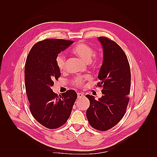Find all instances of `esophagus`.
<instances>
[{
  "label": "esophagus",
  "instance_id": "1",
  "mask_svg": "<svg viewBox=\"0 0 157 157\" xmlns=\"http://www.w3.org/2000/svg\"><path fill=\"white\" fill-rule=\"evenodd\" d=\"M84 97V94H82V93H78V98H82Z\"/></svg>",
  "mask_w": 157,
  "mask_h": 157
}]
</instances>
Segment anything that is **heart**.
<instances>
[{
	"instance_id": "1",
	"label": "heart",
	"mask_w": 157,
	"mask_h": 157,
	"mask_svg": "<svg viewBox=\"0 0 157 157\" xmlns=\"http://www.w3.org/2000/svg\"><path fill=\"white\" fill-rule=\"evenodd\" d=\"M73 54L78 56L86 63H91L92 57L94 55V51L90 46L84 43H78L71 50ZM98 62V59H94V63ZM56 63L59 69L61 71L65 70V57L63 55H59L56 58ZM89 78L88 76H78L72 80V84L77 87H82L84 85L85 79Z\"/></svg>"
}]
</instances>
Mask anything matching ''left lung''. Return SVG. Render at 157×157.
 I'll list each match as a JSON object with an SVG mask.
<instances>
[{
  "mask_svg": "<svg viewBox=\"0 0 157 157\" xmlns=\"http://www.w3.org/2000/svg\"><path fill=\"white\" fill-rule=\"evenodd\" d=\"M103 49V62L98 78L102 96L96 100L87 94L90 106L86 111L93 128L106 131L113 128L124 116L129 102L131 72L128 58L122 48L106 37L98 38Z\"/></svg>",
  "mask_w": 157,
  "mask_h": 157,
  "instance_id": "8db88e82",
  "label": "left lung"
}]
</instances>
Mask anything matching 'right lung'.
I'll return each instance as SVG.
<instances>
[{"mask_svg": "<svg viewBox=\"0 0 157 157\" xmlns=\"http://www.w3.org/2000/svg\"><path fill=\"white\" fill-rule=\"evenodd\" d=\"M73 43L63 39L44 40L33 46L26 59L25 84L29 109L36 121L48 129L59 128L67 122L78 97L73 90L58 96L51 89L61 76L56 56Z\"/></svg>", "mask_w": 157, "mask_h": 157, "instance_id": "add662e5", "label": "right lung"}]
</instances>
